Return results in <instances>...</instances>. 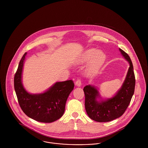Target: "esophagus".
<instances>
[{"label": "esophagus", "mask_w": 148, "mask_h": 148, "mask_svg": "<svg viewBox=\"0 0 148 148\" xmlns=\"http://www.w3.org/2000/svg\"><path fill=\"white\" fill-rule=\"evenodd\" d=\"M75 84H76V86H81V85H82L81 81H80L79 79H77V80L76 81Z\"/></svg>", "instance_id": "34e87169"}]
</instances>
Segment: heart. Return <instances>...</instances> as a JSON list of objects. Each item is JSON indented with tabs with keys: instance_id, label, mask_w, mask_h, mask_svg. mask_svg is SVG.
<instances>
[{
	"instance_id": "obj_1",
	"label": "heart",
	"mask_w": 148,
	"mask_h": 148,
	"mask_svg": "<svg viewBox=\"0 0 148 148\" xmlns=\"http://www.w3.org/2000/svg\"><path fill=\"white\" fill-rule=\"evenodd\" d=\"M105 53L95 48H90L84 52L76 60V64H82L91 61L90 68L88 70L87 73L90 74L93 69L100 67L106 60Z\"/></svg>"
}]
</instances>
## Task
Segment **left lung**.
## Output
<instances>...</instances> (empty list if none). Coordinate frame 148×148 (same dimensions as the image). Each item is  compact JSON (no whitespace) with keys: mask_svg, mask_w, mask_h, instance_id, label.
Segmentation results:
<instances>
[{"mask_svg":"<svg viewBox=\"0 0 148 148\" xmlns=\"http://www.w3.org/2000/svg\"><path fill=\"white\" fill-rule=\"evenodd\" d=\"M119 50L129 64V67L125 80L116 93L112 97L103 99L96 86L88 85L83 89L86 113L92 120L97 122H109L121 117L134 94L136 80L133 64L127 53L120 48Z\"/></svg>","mask_w":148,"mask_h":148,"instance_id":"left-lung-1","label":"left lung"}]
</instances>
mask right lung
I'll return each instance as SVG.
<instances>
[{
	"instance_id": "add662e5",
	"label": "right lung",
	"mask_w": 148,
	"mask_h": 148,
	"mask_svg": "<svg viewBox=\"0 0 148 148\" xmlns=\"http://www.w3.org/2000/svg\"><path fill=\"white\" fill-rule=\"evenodd\" d=\"M27 52L19 62L14 77V88L19 104L23 112L39 122L50 123L63 115L67 99L73 90L72 80L56 82L43 93L28 92L22 83V73Z\"/></svg>"
}]
</instances>
